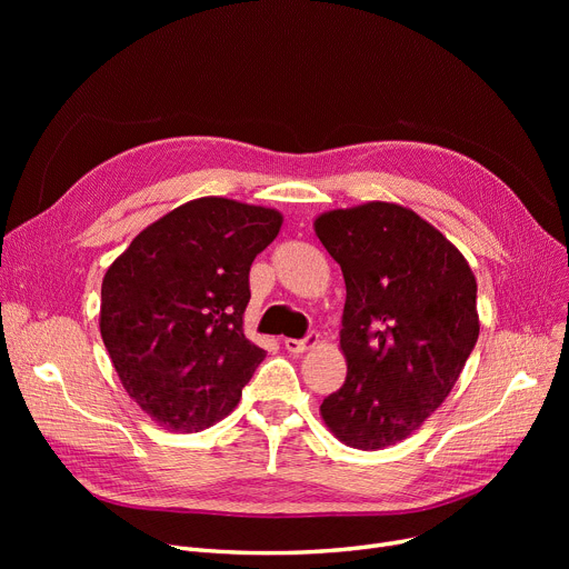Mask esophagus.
I'll return each instance as SVG.
<instances>
[{
    "mask_svg": "<svg viewBox=\"0 0 569 569\" xmlns=\"http://www.w3.org/2000/svg\"><path fill=\"white\" fill-rule=\"evenodd\" d=\"M318 341H320V337H318L316 332H311L307 339H286V341H283V346H286V350H288V352L300 355V352H307V350L316 348V346H318Z\"/></svg>",
    "mask_w": 569,
    "mask_h": 569,
    "instance_id": "34e87169",
    "label": "esophagus"
}]
</instances>
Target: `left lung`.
Segmentation results:
<instances>
[{
    "mask_svg": "<svg viewBox=\"0 0 569 569\" xmlns=\"http://www.w3.org/2000/svg\"><path fill=\"white\" fill-rule=\"evenodd\" d=\"M341 264L348 376L320 417L343 445L382 450L452 392L477 337V281L463 253L412 209L371 200L313 221Z\"/></svg>",
    "mask_w": 569,
    "mask_h": 569,
    "instance_id": "8db88e82",
    "label": "left lung"
}]
</instances>
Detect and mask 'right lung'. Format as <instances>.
Listing matches in <instances>:
<instances>
[{
  "label": "right lung",
  "instance_id": "add662e5",
  "mask_svg": "<svg viewBox=\"0 0 569 569\" xmlns=\"http://www.w3.org/2000/svg\"><path fill=\"white\" fill-rule=\"evenodd\" d=\"M283 214L219 196L174 207L133 237L101 286V339L127 395L179 433L217 425L264 350L244 337L253 258Z\"/></svg>",
  "mask_w": 569,
  "mask_h": 569
}]
</instances>
